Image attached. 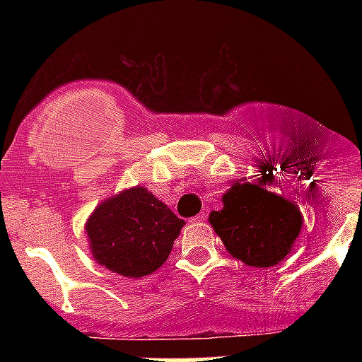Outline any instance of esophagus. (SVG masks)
<instances>
[{
    "instance_id": "obj_1",
    "label": "esophagus",
    "mask_w": 362,
    "mask_h": 362,
    "mask_svg": "<svg viewBox=\"0 0 362 362\" xmlns=\"http://www.w3.org/2000/svg\"><path fill=\"white\" fill-rule=\"evenodd\" d=\"M193 221H197V223H203V221H206V212H201V214H197L195 218H193Z\"/></svg>"
}]
</instances>
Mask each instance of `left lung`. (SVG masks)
Here are the masks:
<instances>
[{"label": "left lung", "mask_w": 362, "mask_h": 362, "mask_svg": "<svg viewBox=\"0 0 362 362\" xmlns=\"http://www.w3.org/2000/svg\"><path fill=\"white\" fill-rule=\"evenodd\" d=\"M221 201L223 209L212 210L209 221L237 261L267 269L291 253L304 223L303 212L291 199L240 178Z\"/></svg>", "instance_id": "1"}]
</instances>
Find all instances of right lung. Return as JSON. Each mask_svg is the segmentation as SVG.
<instances>
[{
    "label": "right lung",
    "instance_id": "add662e5",
    "mask_svg": "<svg viewBox=\"0 0 362 362\" xmlns=\"http://www.w3.org/2000/svg\"><path fill=\"white\" fill-rule=\"evenodd\" d=\"M182 227L184 220L141 184L101 201L84 223L92 257L125 278L156 272Z\"/></svg>",
    "mask_w": 362,
    "mask_h": 362
}]
</instances>
